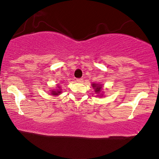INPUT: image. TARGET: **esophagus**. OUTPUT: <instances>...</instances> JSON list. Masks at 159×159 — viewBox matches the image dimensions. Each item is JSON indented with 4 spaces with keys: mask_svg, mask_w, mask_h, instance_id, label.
<instances>
[{
    "mask_svg": "<svg viewBox=\"0 0 159 159\" xmlns=\"http://www.w3.org/2000/svg\"><path fill=\"white\" fill-rule=\"evenodd\" d=\"M77 82H79V83H82L83 82V79L82 78H79V79H77Z\"/></svg>",
    "mask_w": 159,
    "mask_h": 159,
    "instance_id": "esophagus-1",
    "label": "esophagus"
}]
</instances>
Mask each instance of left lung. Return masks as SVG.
<instances>
[{
    "instance_id": "8db88e82",
    "label": "left lung",
    "mask_w": 159,
    "mask_h": 159,
    "mask_svg": "<svg viewBox=\"0 0 159 159\" xmlns=\"http://www.w3.org/2000/svg\"><path fill=\"white\" fill-rule=\"evenodd\" d=\"M92 86H93V88L95 89V92L97 93L98 94H100V93H101V90H102V85H101V84L93 83V84H92Z\"/></svg>"
}]
</instances>
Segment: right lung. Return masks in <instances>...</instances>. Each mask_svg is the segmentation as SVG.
<instances>
[{
  "label": "right lung",
  "instance_id": "obj_1",
  "mask_svg": "<svg viewBox=\"0 0 159 159\" xmlns=\"http://www.w3.org/2000/svg\"><path fill=\"white\" fill-rule=\"evenodd\" d=\"M58 88H60V87H58ZM59 90H52L51 91V95H60V93H61V92Z\"/></svg>",
  "mask_w": 159,
  "mask_h": 159
}]
</instances>
